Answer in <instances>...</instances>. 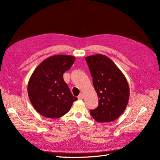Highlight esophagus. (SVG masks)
Here are the masks:
<instances>
[{
    "mask_svg": "<svg viewBox=\"0 0 160 160\" xmlns=\"http://www.w3.org/2000/svg\"><path fill=\"white\" fill-rule=\"evenodd\" d=\"M77 98H78L79 99H83L84 98V95L83 93H80Z\"/></svg>",
    "mask_w": 160,
    "mask_h": 160,
    "instance_id": "1",
    "label": "esophagus"
}]
</instances>
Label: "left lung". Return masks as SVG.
Returning <instances> with one entry per match:
<instances>
[{
	"label": "left lung",
	"mask_w": 160,
	"mask_h": 160,
	"mask_svg": "<svg viewBox=\"0 0 160 160\" xmlns=\"http://www.w3.org/2000/svg\"><path fill=\"white\" fill-rule=\"evenodd\" d=\"M93 84L99 99V105L90 110L93 118L100 123L117 119L126 108L129 88L123 72L107 56L98 54L85 58Z\"/></svg>",
	"instance_id": "left-lung-1"
}]
</instances>
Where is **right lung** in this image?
Returning a JSON list of instances; mask_svg holds the SVG:
<instances>
[{"label": "right lung", "mask_w": 160, "mask_h": 160, "mask_svg": "<svg viewBox=\"0 0 160 160\" xmlns=\"http://www.w3.org/2000/svg\"><path fill=\"white\" fill-rule=\"evenodd\" d=\"M73 56L58 55L47 58L31 75L28 83V98L41 115L59 118L70 110L77 98L64 81L63 73L75 62Z\"/></svg>", "instance_id": "obj_1"}]
</instances>
